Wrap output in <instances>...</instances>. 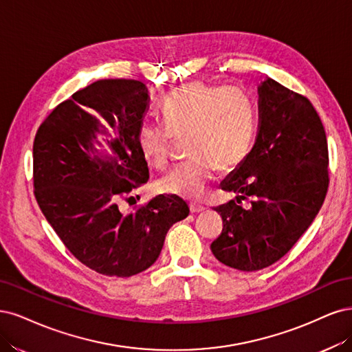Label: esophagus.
Wrapping results in <instances>:
<instances>
[{"instance_id": "1", "label": "esophagus", "mask_w": 352, "mask_h": 352, "mask_svg": "<svg viewBox=\"0 0 352 352\" xmlns=\"http://www.w3.org/2000/svg\"><path fill=\"white\" fill-rule=\"evenodd\" d=\"M205 206H201V205H199V203H190V210H191V213H201V212H205Z\"/></svg>"}]
</instances>
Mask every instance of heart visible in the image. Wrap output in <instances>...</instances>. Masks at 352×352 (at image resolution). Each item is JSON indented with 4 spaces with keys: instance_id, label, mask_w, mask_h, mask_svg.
<instances>
[{
    "instance_id": "obj_1",
    "label": "heart",
    "mask_w": 352,
    "mask_h": 352,
    "mask_svg": "<svg viewBox=\"0 0 352 352\" xmlns=\"http://www.w3.org/2000/svg\"><path fill=\"white\" fill-rule=\"evenodd\" d=\"M165 126L143 122L138 130V147L143 160L164 169L175 139H184L187 162L157 181L162 195L200 199L217 175L240 165L250 151L256 108L240 87H222L192 82L179 86L161 107Z\"/></svg>"
}]
</instances>
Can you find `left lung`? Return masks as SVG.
I'll return each instance as SVG.
<instances>
[{
  "label": "left lung",
  "mask_w": 352,
  "mask_h": 352,
  "mask_svg": "<svg viewBox=\"0 0 352 352\" xmlns=\"http://www.w3.org/2000/svg\"><path fill=\"white\" fill-rule=\"evenodd\" d=\"M257 90L256 142L221 183L236 197L214 208L223 228L210 244L221 263L244 272L285 256L319 213L329 187L326 133L311 102L270 77Z\"/></svg>",
  "instance_id": "obj_1"
}]
</instances>
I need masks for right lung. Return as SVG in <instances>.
Returning <instances> with one entry per match:
<instances>
[{
  "label": "right lung",
  "instance_id": "1",
  "mask_svg": "<svg viewBox=\"0 0 352 352\" xmlns=\"http://www.w3.org/2000/svg\"><path fill=\"white\" fill-rule=\"evenodd\" d=\"M147 104L139 80H98L55 107L33 142V187L43 217L78 262L107 276L151 267L168 230L190 213L175 196H157L129 214L120 210L121 199L149 179L138 147ZM108 129L115 134L107 140L111 155L94 147Z\"/></svg>",
  "mask_w": 352,
  "mask_h": 352
}]
</instances>
